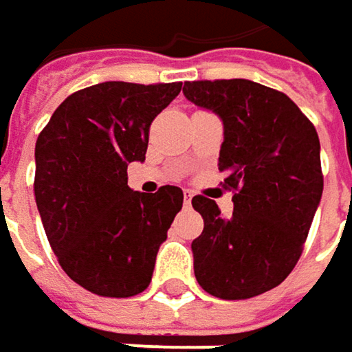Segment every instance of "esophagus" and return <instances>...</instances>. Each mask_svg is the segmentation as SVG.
Instances as JSON below:
<instances>
[{
	"label": "esophagus",
	"instance_id": "34e87169",
	"mask_svg": "<svg viewBox=\"0 0 352 352\" xmlns=\"http://www.w3.org/2000/svg\"><path fill=\"white\" fill-rule=\"evenodd\" d=\"M183 197H185V206H191V197H193V193H191L189 189H185Z\"/></svg>",
	"mask_w": 352,
	"mask_h": 352
}]
</instances>
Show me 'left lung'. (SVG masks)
Here are the masks:
<instances>
[{
    "mask_svg": "<svg viewBox=\"0 0 352 352\" xmlns=\"http://www.w3.org/2000/svg\"><path fill=\"white\" fill-rule=\"evenodd\" d=\"M183 94L223 122L219 171L234 191L223 217L204 195L191 199L204 232L191 243L199 286L223 300L264 294L294 270L322 197L320 141L284 94L258 82H185Z\"/></svg>",
    "mask_w": 352,
    "mask_h": 352,
    "instance_id": "1",
    "label": "left lung"
}]
</instances>
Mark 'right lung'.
<instances>
[{
  "mask_svg": "<svg viewBox=\"0 0 352 352\" xmlns=\"http://www.w3.org/2000/svg\"><path fill=\"white\" fill-rule=\"evenodd\" d=\"M179 92L181 82L82 88L36 141L34 195L50 245L62 270L92 294L129 298L151 284L183 191H133L126 167L144 161L151 122Z\"/></svg>",
  "mask_w": 352,
  "mask_h": 352,
  "instance_id": "add662e5",
  "label": "right lung"
}]
</instances>
